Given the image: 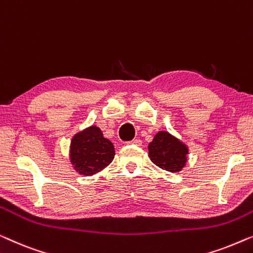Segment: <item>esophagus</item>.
<instances>
[{
  "mask_svg": "<svg viewBox=\"0 0 253 253\" xmlns=\"http://www.w3.org/2000/svg\"><path fill=\"white\" fill-rule=\"evenodd\" d=\"M131 144H135V145H141L142 144V141L140 140V138H134L133 141L130 142Z\"/></svg>",
  "mask_w": 253,
  "mask_h": 253,
  "instance_id": "obj_1",
  "label": "esophagus"
}]
</instances>
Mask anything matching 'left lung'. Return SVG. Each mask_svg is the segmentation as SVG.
Here are the masks:
<instances>
[{
  "instance_id": "obj_1",
  "label": "left lung",
  "mask_w": 253,
  "mask_h": 253,
  "mask_svg": "<svg viewBox=\"0 0 253 253\" xmlns=\"http://www.w3.org/2000/svg\"><path fill=\"white\" fill-rule=\"evenodd\" d=\"M148 150L151 162L169 172H179L187 162V147L167 131H159Z\"/></svg>"
}]
</instances>
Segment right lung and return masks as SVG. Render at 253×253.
Segmentation results:
<instances>
[{"label": "right lung", "instance_id": "add662e5", "mask_svg": "<svg viewBox=\"0 0 253 253\" xmlns=\"http://www.w3.org/2000/svg\"><path fill=\"white\" fill-rule=\"evenodd\" d=\"M71 162L83 175H91L109 165L115 158L112 142L103 136L98 127L91 126L77 134L71 142Z\"/></svg>", "mask_w": 253, "mask_h": 253}]
</instances>
